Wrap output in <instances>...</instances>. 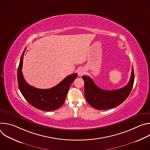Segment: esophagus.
<instances>
[{
    "label": "esophagus",
    "mask_w": 150,
    "mask_h": 150,
    "mask_svg": "<svg viewBox=\"0 0 150 150\" xmlns=\"http://www.w3.org/2000/svg\"><path fill=\"white\" fill-rule=\"evenodd\" d=\"M85 73V70L83 68H81L80 69H79L78 74L79 76H82L83 75H84V74Z\"/></svg>",
    "instance_id": "esophagus-1"
}]
</instances>
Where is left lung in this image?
I'll use <instances>...</instances> for the list:
<instances>
[{"label":"left lung","mask_w":150,"mask_h":150,"mask_svg":"<svg viewBox=\"0 0 150 150\" xmlns=\"http://www.w3.org/2000/svg\"><path fill=\"white\" fill-rule=\"evenodd\" d=\"M132 67L130 80L125 87L116 90H104L100 88L88 76H82L85 83L84 94L87 101L93 108L98 110H105L120 105L129 96L134 82Z\"/></svg>","instance_id":"left-lung-1"}]
</instances>
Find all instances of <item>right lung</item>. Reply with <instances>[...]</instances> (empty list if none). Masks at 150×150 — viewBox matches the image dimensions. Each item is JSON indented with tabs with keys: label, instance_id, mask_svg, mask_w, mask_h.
<instances>
[{
	"label": "right lung",
	"instance_id": "1",
	"mask_svg": "<svg viewBox=\"0 0 150 150\" xmlns=\"http://www.w3.org/2000/svg\"><path fill=\"white\" fill-rule=\"evenodd\" d=\"M21 57L18 68L17 78L19 89L25 99L35 108L44 110H55L63 104L72 82L77 77V74L67 76L55 87L49 89H38L31 86L24 79L22 72L24 54Z\"/></svg>",
	"mask_w": 150,
	"mask_h": 150
}]
</instances>
